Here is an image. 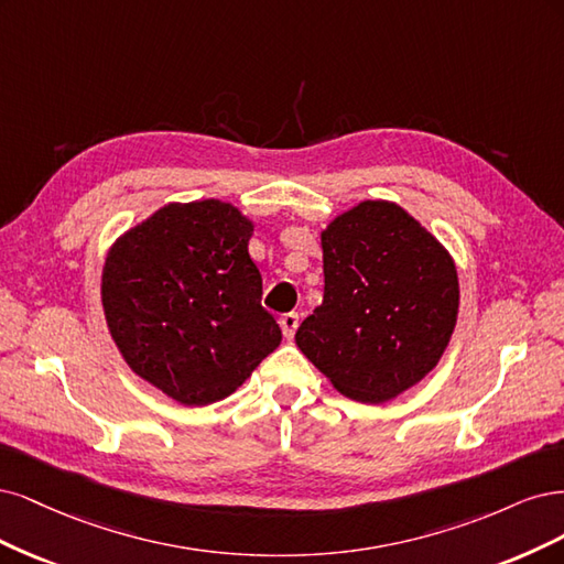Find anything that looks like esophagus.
Returning <instances> with one entry per match:
<instances>
[{"label":"esophagus","mask_w":564,"mask_h":564,"mask_svg":"<svg viewBox=\"0 0 564 564\" xmlns=\"http://www.w3.org/2000/svg\"><path fill=\"white\" fill-rule=\"evenodd\" d=\"M279 323H281V330L285 335V339H293L297 325H300V316L295 312H290V314H283Z\"/></svg>","instance_id":"esophagus-1"}]
</instances>
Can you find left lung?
I'll use <instances>...</instances> for the list:
<instances>
[{
  "instance_id": "obj_1",
  "label": "left lung",
  "mask_w": 564,
  "mask_h": 564,
  "mask_svg": "<svg viewBox=\"0 0 564 564\" xmlns=\"http://www.w3.org/2000/svg\"><path fill=\"white\" fill-rule=\"evenodd\" d=\"M321 246L323 304L302 321L297 347L339 393L384 403L438 366L459 312L457 267L389 202L335 217Z\"/></svg>"
}]
</instances>
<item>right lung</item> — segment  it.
I'll return each instance as SVG.
<instances>
[{
  "label": "right lung",
  "instance_id": "1",
  "mask_svg": "<svg viewBox=\"0 0 564 564\" xmlns=\"http://www.w3.org/2000/svg\"><path fill=\"white\" fill-rule=\"evenodd\" d=\"M250 234L239 208L206 198L163 206L107 252V328L131 370L177 403L223 401L281 344Z\"/></svg>",
  "mask_w": 564,
  "mask_h": 564
}]
</instances>
